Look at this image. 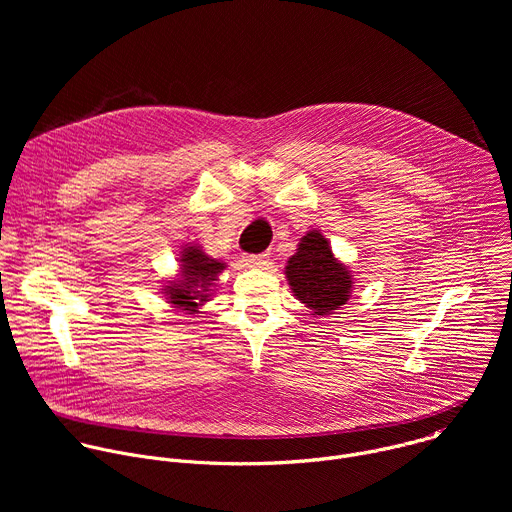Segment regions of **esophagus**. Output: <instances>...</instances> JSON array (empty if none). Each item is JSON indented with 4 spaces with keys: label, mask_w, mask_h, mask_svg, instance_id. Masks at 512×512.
I'll return each instance as SVG.
<instances>
[{
    "label": "esophagus",
    "mask_w": 512,
    "mask_h": 512,
    "mask_svg": "<svg viewBox=\"0 0 512 512\" xmlns=\"http://www.w3.org/2000/svg\"><path fill=\"white\" fill-rule=\"evenodd\" d=\"M245 263L249 267H265L269 263V253H257V255H245Z\"/></svg>",
    "instance_id": "esophagus-1"
}]
</instances>
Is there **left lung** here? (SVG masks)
I'll list each match as a JSON object with an SVG mask.
<instances>
[{
  "instance_id": "left-lung-1",
  "label": "left lung",
  "mask_w": 512,
  "mask_h": 512,
  "mask_svg": "<svg viewBox=\"0 0 512 512\" xmlns=\"http://www.w3.org/2000/svg\"><path fill=\"white\" fill-rule=\"evenodd\" d=\"M285 277L294 296L314 316L332 314L352 294L350 271L334 257L320 231H310L302 237L296 255H291L285 265Z\"/></svg>"
}]
</instances>
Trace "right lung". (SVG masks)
Returning a JSON list of instances; mask_svg holds the SVG:
<instances>
[{
    "instance_id": "obj_1",
    "label": "right lung",
    "mask_w": 512,
    "mask_h": 512,
    "mask_svg": "<svg viewBox=\"0 0 512 512\" xmlns=\"http://www.w3.org/2000/svg\"><path fill=\"white\" fill-rule=\"evenodd\" d=\"M180 277L164 285V294L168 304L174 308L196 314L198 306L208 302L210 287L216 281V275L227 265L208 257L200 247L192 245L182 251L180 257Z\"/></svg>"
}]
</instances>
